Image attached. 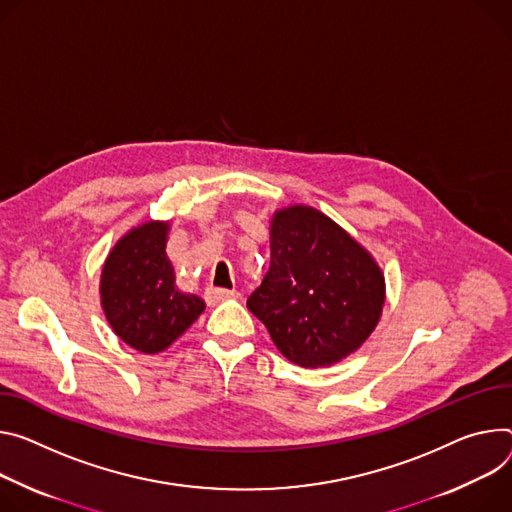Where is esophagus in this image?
<instances>
[{
    "mask_svg": "<svg viewBox=\"0 0 512 512\" xmlns=\"http://www.w3.org/2000/svg\"><path fill=\"white\" fill-rule=\"evenodd\" d=\"M237 296H239L237 290H224V288H214V286L206 288V292H204V298H206V302H208L210 306H216V304H220L222 300L237 298Z\"/></svg>",
    "mask_w": 512,
    "mask_h": 512,
    "instance_id": "1",
    "label": "esophagus"
}]
</instances>
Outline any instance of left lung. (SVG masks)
I'll use <instances>...</instances> for the list:
<instances>
[{
  "mask_svg": "<svg viewBox=\"0 0 512 512\" xmlns=\"http://www.w3.org/2000/svg\"><path fill=\"white\" fill-rule=\"evenodd\" d=\"M271 261L247 308L300 367H329L378 327L386 282L378 261L327 214L304 204L275 210Z\"/></svg>",
  "mask_w": 512,
  "mask_h": 512,
  "instance_id": "obj_1",
  "label": "left lung"
}]
</instances>
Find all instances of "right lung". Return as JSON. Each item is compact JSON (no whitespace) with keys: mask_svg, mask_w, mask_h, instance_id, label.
I'll list each match as a JSON object with an SVG mask.
<instances>
[{"mask_svg":"<svg viewBox=\"0 0 512 512\" xmlns=\"http://www.w3.org/2000/svg\"><path fill=\"white\" fill-rule=\"evenodd\" d=\"M171 220H149L130 228L108 253L100 300L112 331L132 349L155 355L179 339L206 304L175 286L165 253Z\"/></svg>","mask_w":512,"mask_h":512,"instance_id":"right-lung-1","label":"right lung"}]
</instances>
